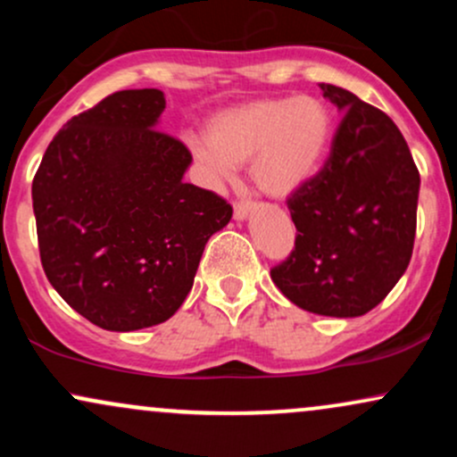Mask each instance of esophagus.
Listing matches in <instances>:
<instances>
[{"instance_id": "34e87169", "label": "esophagus", "mask_w": 457, "mask_h": 457, "mask_svg": "<svg viewBox=\"0 0 457 457\" xmlns=\"http://www.w3.org/2000/svg\"><path fill=\"white\" fill-rule=\"evenodd\" d=\"M251 211V204L249 202H236L234 204V219L236 221H243L246 219V214Z\"/></svg>"}]
</instances>
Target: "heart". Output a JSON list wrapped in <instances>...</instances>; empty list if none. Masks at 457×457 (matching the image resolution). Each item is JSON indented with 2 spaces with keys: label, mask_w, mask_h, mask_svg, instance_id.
I'll return each instance as SVG.
<instances>
[{
  "label": "heart",
  "mask_w": 457,
  "mask_h": 457,
  "mask_svg": "<svg viewBox=\"0 0 457 457\" xmlns=\"http://www.w3.org/2000/svg\"><path fill=\"white\" fill-rule=\"evenodd\" d=\"M328 139L330 113L318 98H272L214 115L197 156L217 178L249 162L255 188L286 199L312 180Z\"/></svg>",
  "instance_id": "1"
}]
</instances>
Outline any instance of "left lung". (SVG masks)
I'll return each mask as SVG.
<instances>
[{
	"label": "left lung",
	"instance_id": "8db88e82",
	"mask_svg": "<svg viewBox=\"0 0 457 457\" xmlns=\"http://www.w3.org/2000/svg\"><path fill=\"white\" fill-rule=\"evenodd\" d=\"M320 90L344 118L322 170L287 199L295 249L270 277L305 312L356 318L385 301L408 269L421 180L389 115L344 87Z\"/></svg>",
	"mask_w": 457,
	"mask_h": 457
}]
</instances>
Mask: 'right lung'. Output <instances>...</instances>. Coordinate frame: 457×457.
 <instances>
[{"instance_id":"obj_1","label":"right lung","mask_w":457,"mask_h":457,"mask_svg":"<svg viewBox=\"0 0 457 457\" xmlns=\"http://www.w3.org/2000/svg\"><path fill=\"white\" fill-rule=\"evenodd\" d=\"M161 90H122L64 124L31 182L40 262L57 295L104 330L180 309L204 246L232 219L217 193L182 180L191 152L156 129Z\"/></svg>"}]
</instances>
